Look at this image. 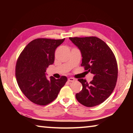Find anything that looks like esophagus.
<instances>
[{"label":"esophagus","instance_id":"esophagus-1","mask_svg":"<svg viewBox=\"0 0 133 133\" xmlns=\"http://www.w3.org/2000/svg\"><path fill=\"white\" fill-rule=\"evenodd\" d=\"M68 81L70 82H75V78H72V77H70V78H68Z\"/></svg>","mask_w":133,"mask_h":133}]
</instances>
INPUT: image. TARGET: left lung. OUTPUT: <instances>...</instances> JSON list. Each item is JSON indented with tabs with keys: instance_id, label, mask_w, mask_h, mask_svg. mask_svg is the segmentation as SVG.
Masks as SVG:
<instances>
[{
	"instance_id": "8db88e82",
	"label": "left lung",
	"mask_w": 133,
	"mask_h": 133,
	"mask_svg": "<svg viewBox=\"0 0 133 133\" xmlns=\"http://www.w3.org/2000/svg\"><path fill=\"white\" fill-rule=\"evenodd\" d=\"M69 39L80 51L82 66L94 75L90 83L83 78L78 79L83 88L76 94V99L86 107L100 104L111 95L116 85L118 67L115 56L108 45L98 37Z\"/></svg>"
}]
</instances>
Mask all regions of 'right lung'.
Here are the masks:
<instances>
[{
	"label": "right lung",
	"mask_w": 133,
	"mask_h": 133,
	"mask_svg": "<svg viewBox=\"0 0 133 133\" xmlns=\"http://www.w3.org/2000/svg\"><path fill=\"white\" fill-rule=\"evenodd\" d=\"M37 39L29 43L20 55L16 66V77L20 89L31 102L45 105L55 100L67 82L66 76L48 79L46 70L55 61L56 48L64 41Z\"/></svg>",
	"instance_id": "right-lung-1"
}]
</instances>
